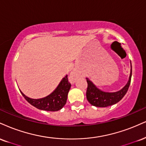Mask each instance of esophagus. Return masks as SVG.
Segmentation results:
<instances>
[{
	"label": "esophagus",
	"mask_w": 146,
	"mask_h": 146,
	"mask_svg": "<svg viewBox=\"0 0 146 146\" xmlns=\"http://www.w3.org/2000/svg\"><path fill=\"white\" fill-rule=\"evenodd\" d=\"M70 80H71L72 82H74V81L77 80V74L75 72H71V75H70Z\"/></svg>",
	"instance_id": "1"
}]
</instances>
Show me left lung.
I'll return each instance as SVG.
<instances>
[{
  "label": "left lung",
  "mask_w": 146,
  "mask_h": 146,
  "mask_svg": "<svg viewBox=\"0 0 146 146\" xmlns=\"http://www.w3.org/2000/svg\"><path fill=\"white\" fill-rule=\"evenodd\" d=\"M131 73L129 81L123 88L115 92H103L98 88L89 79L86 78L88 88L86 91V98L89 103L93 106L99 108H106L114 105L120 101L126 93L127 92L132 76V66L131 65Z\"/></svg>",
  "instance_id": "8db88e82"
}]
</instances>
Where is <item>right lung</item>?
I'll return each instance as SVG.
<instances>
[{
	"label": "right lung",
	"instance_id": "add662e5",
	"mask_svg": "<svg viewBox=\"0 0 146 146\" xmlns=\"http://www.w3.org/2000/svg\"><path fill=\"white\" fill-rule=\"evenodd\" d=\"M67 75L62 78L59 85L48 96L38 99H34L28 97L23 94L20 90L22 96L31 105L38 110L45 111H56L61 110L66 104L67 100L68 91L71 88V84L68 82Z\"/></svg>",
	"mask_w": 146,
	"mask_h": 146
}]
</instances>
